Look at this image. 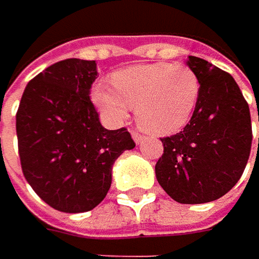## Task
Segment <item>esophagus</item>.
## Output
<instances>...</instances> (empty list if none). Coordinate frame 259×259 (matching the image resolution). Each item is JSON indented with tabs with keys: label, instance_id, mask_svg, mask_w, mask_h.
<instances>
[{
	"label": "esophagus",
	"instance_id": "obj_1",
	"mask_svg": "<svg viewBox=\"0 0 259 259\" xmlns=\"http://www.w3.org/2000/svg\"><path fill=\"white\" fill-rule=\"evenodd\" d=\"M131 137H133V140L135 141V144H141V143H143V140H144V137H143V135L138 134V133H135V131L131 133Z\"/></svg>",
	"mask_w": 259,
	"mask_h": 259
}]
</instances>
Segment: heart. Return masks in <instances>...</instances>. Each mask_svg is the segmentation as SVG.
<instances>
[{
    "instance_id": "obj_1",
    "label": "heart",
    "mask_w": 259,
    "mask_h": 259,
    "mask_svg": "<svg viewBox=\"0 0 259 259\" xmlns=\"http://www.w3.org/2000/svg\"><path fill=\"white\" fill-rule=\"evenodd\" d=\"M111 83L96 82L91 94L105 119L116 124L135 108L140 128L157 137L183 130L200 96L199 77L190 67L165 62L116 70Z\"/></svg>"
}]
</instances>
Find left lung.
<instances>
[{
	"label": "left lung",
	"instance_id": "obj_1",
	"mask_svg": "<svg viewBox=\"0 0 259 259\" xmlns=\"http://www.w3.org/2000/svg\"><path fill=\"white\" fill-rule=\"evenodd\" d=\"M186 65L199 77V102L183 131L161 138L164 153L155 177L176 202L207 203L228 193L244 173L252 143L251 115L229 73L194 56Z\"/></svg>",
	"mask_w": 259,
	"mask_h": 259
}]
</instances>
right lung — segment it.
Masks as SVG:
<instances>
[{
  "mask_svg": "<svg viewBox=\"0 0 259 259\" xmlns=\"http://www.w3.org/2000/svg\"><path fill=\"white\" fill-rule=\"evenodd\" d=\"M95 60L66 59L25 86L15 116L25 180L56 210L82 213L105 199L112 165L135 143L130 133L106 130L89 99Z\"/></svg>",
  "mask_w": 259,
  "mask_h": 259,
  "instance_id": "add662e5",
  "label": "right lung"
}]
</instances>
